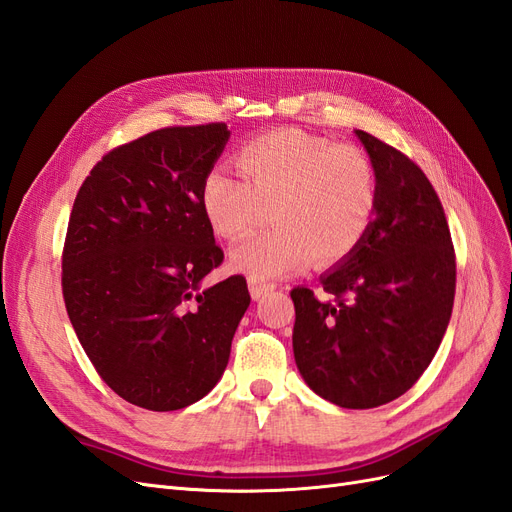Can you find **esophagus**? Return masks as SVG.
<instances>
[{"mask_svg": "<svg viewBox=\"0 0 512 512\" xmlns=\"http://www.w3.org/2000/svg\"><path fill=\"white\" fill-rule=\"evenodd\" d=\"M273 288H275L273 282H262V280H256V277H252V280H250V292H252L254 299H260L262 294H267Z\"/></svg>", "mask_w": 512, "mask_h": 512, "instance_id": "obj_1", "label": "esophagus"}]
</instances>
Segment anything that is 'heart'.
Masks as SVG:
<instances>
[{
    "label": "heart",
    "instance_id": "heart-1",
    "mask_svg": "<svg viewBox=\"0 0 512 512\" xmlns=\"http://www.w3.org/2000/svg\"><path fill=\"white\" fill-rule=\"evenodd\" d=\"M237 164L243 177L215 166L200 200L211 228L239 239L271 211L275 228L239 243L230 260L252 277L284 275L312 256L318 265L348 258L378 213V170L361 147L282 128L247 141Z\"/></svg>",
    "mask_w": 512,
    "mask_h": 512
}]
</instances>
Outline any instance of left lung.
<instances>
[{
	"label": "left lung",
	"instance_id": "obj_1",
	"mask_svg": "<svg viewBox=\"0 0 512 512\" xmlns=\"http://www.w3.org/2000/svg\"><path fill=\"white\" fill-rule=\"evenodd\" d=\"M378 170V213L356 250L320 277L329 299L292 288L294 361L309 389L367 410L412 389L451 320L455 247L440 198L406 153L356 130Z\"/></svg>",
	"mask_w": 512,
	"mask_h": 512
}]
</instances>
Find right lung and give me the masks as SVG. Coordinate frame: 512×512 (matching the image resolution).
<instances>
[{"label": "right lung", "mask_w": 512, "mask_h": 512, "mask_svg": "<svg viewBox=\"0 0 512 512\" xmlns=\"http://www.w3.org/2000/svg\"><path fill=\"white\" fill-rule=\"evenodd\" d=\"M226 123L170 126L111 149L70 213L61 292L98 376L130 404L170 412L203 399L250 305L243 275L203 288L224 260L200 190Z\"/></svg>", "instance_id": "right-lung-1"}]
</instances>
